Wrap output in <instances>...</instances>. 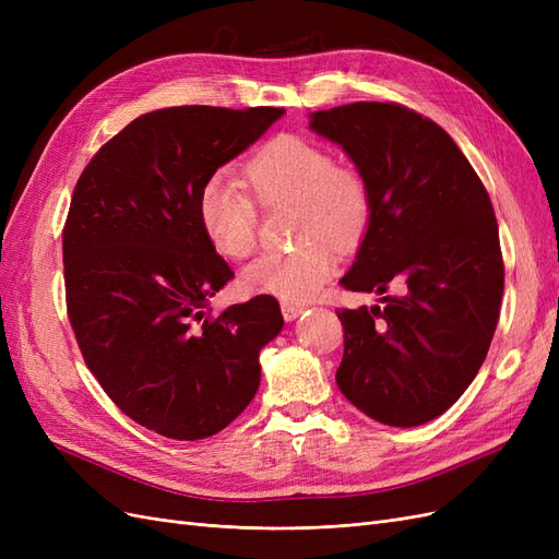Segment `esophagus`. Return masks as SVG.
<instances>
[{"label": "esophagus", "mask_w": 559, "mask_h": 559, "mask_svg": "<svg viewBox=\"0 0 559 559\" xmlns=\"http://www.w3.org/2000/svg\"><path fill=\"white\" fill-rule=\"evenodd\" d=\"M302 310H306V306H300V302H282V314L286 321H294Z\"/></svg>", "instance_id": "1"}]
</instances>
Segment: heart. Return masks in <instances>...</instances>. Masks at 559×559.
Here are the masks:
<instances>
[{
    "mask_svg": "<svg viewBox=\"0 0 559 559\" xmlns=\"http://www.w3.org/2000/svg\"><path fill=\"white\" fill-rule=\"evenodd\" d=\"M251 195L259 205L292 202L289 251L261 253L240 275L251 296H273L284 302L308 300L319 292L333 267L335 249L357 242L370 216V193L364 177L298 134H277L253 154L245 167ZM245 186L222 170L205 179L198 191V224L214 251L240 261L257 249V205Z\"/></svg>",
    "mask_w": 559,
    "mask_h": 559,
    "instance_id": "1",
    "label": "heart"
}]
</instances>
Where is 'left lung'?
Returning <instances> with one entry per match:
<instances>
[{
	"mask_svg": "<svg viewBox=\"0 0 559 559\" xmlns=\"http://www.w3.org/2000/svg\"><path fill=\"white\" fill-rule=\"evenodd\" d=\"M310 128L343 146L370 193L341 284L382 296V306L337 310L335 382L376 421L419 427L466 392L492 343L503 296L492 202L450 134L408 107L343 105L310 114Z\"/></svg>",
	"mask_w": 559,
	"mask_h": 559,
	"instance_id": "obj_1",
	"label": "left lung"
}]
</instances>
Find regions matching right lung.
Segmentation results:
<instances>
[{
	"mask_svg": "<svg viewBox=\"0 0 559 559\" xmlns=\"http://www.w3.org/2000/svg\"><path fill=\"white\" fill-rule=\"evenodd\" d=\"M284 109L148 111L81 173L62 230L67 314L83 361L138 425L175 441L226 429L261 382L282 331L273 296L207 317L233 280L198 224V191Z\"/></svg>",
	"mask_w": 559,
	"mask_h": 559,
	"instance_id": "1",
	"label": "right lung"
}]
</instances>
